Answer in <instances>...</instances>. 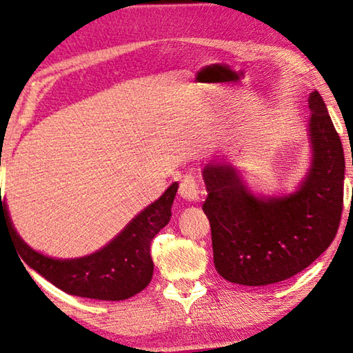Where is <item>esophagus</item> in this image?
Masks as SVG:
<instances>
[{
	"instance_id": "1",
	"label": "esophagus",
	"mask_w": 353,
	"mask_h": 353,
	"mask_svg": "<svg viewBox=\"0 0 353 353\" xmlns=\"http://www.w3.org/2000/svg\"><path fill=\"white\" fill-rule=\"evenodd\" d=\"M180 195L184 200H189V202H195V200L200 199V191L199 184L195 181V178L191 175H184L180 183Z\"/></svg>"
}]
</instances>
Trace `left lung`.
Here are the masks:
<instances>
[{
    "label": "left lung",
    "instance_id": "obj_1",
    "mask_svg": "<svg viewBox=\"0 0 353 353\" xmlns=\"http://www.w3.org/2000/svg\"><path fill=\"white\" fill-rule=\"evenodd\" d=\"M311 164L294 192L254 194L230 162H210L203 211L211 225L216 271L241 285H268L307 268L338 232L344 197V150L327 105L307 99Z\"/></svg>",
    "mask_w": 353,
    "mask_h": 353
}]
</instances>
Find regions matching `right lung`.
<instances>
[{
	"label": "right lung",
	"instance_id": "add662e5",
	"mask_svg": "<svg viewBox=\"0 0 353 353\" xmlns=\"http://www.w3.org/2000/svg\"><path fill=\"white\" fill-rule=\"evenodd\" d=\"M176 191L175 181L112 241L85 257L55 259L34 251L14 229L6 202H1V232L9 226L8 232L23 262L66 294L105 301L128 300L142 292L153 278L150 245L156 233L169 224Z\"/></svg>",
	"mask_w": 353,
	"mask_h": 353
}]
</instances>
